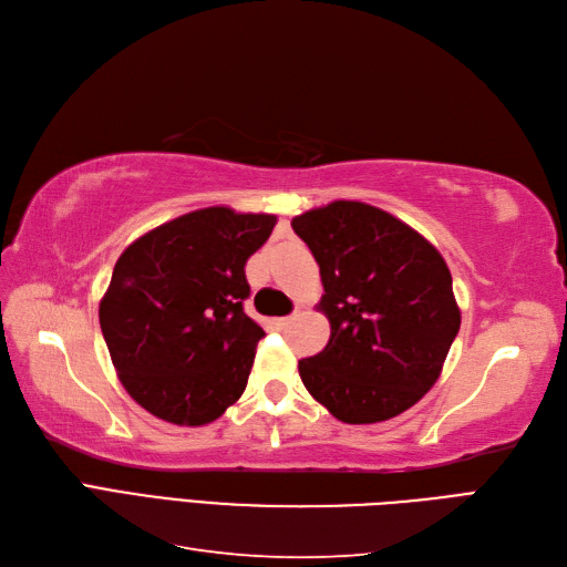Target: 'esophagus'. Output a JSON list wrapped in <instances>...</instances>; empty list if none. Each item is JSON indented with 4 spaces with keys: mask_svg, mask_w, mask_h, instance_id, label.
<instances>
[{
    "mask_svg": "<svg viewBox=\"0 0 567 567\" xmlns=\"http://www.w3.org/2000/svg\"><path fill=\"white\" fill-rule=\"evenodd\" d=\"M290 319H293V317H279V319H274V326H277V329L281 331V329H286V326L290 323Z\"/></svg>",
    "mask_w": 567,
    "mask_h": 567,
    "instance_id": "obj_1",
    "label": "esophagus"
}]
</instances>
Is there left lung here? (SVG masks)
Instances as JSON below:
<instances>
[{
  "instance_id": "1",
  "label": "left lung",
  "mask_w": 567,
  "mask_h": 567,
  "mask_svg": "<svg viewBox=\"0 0 567 567\" xmlns=\"http://www.w3.org/2000/svg\"><path fill=\"white\" fill-rule=\"evenodd\" d=\"M290 227L319 265L329 317L326 348L300 359L312 398L342 423H379L414 406L435 385L461 312L447 262L390 213L333 200Z\"/></svg>"
}]
</instances>
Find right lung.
<instances>
[{"mask_svg": "<svg viewBox=\"0 0 567 567\" xmlns=\"http://www.w3.org/2000/svg\"><path fill=\"white\" fill-rule=\"evenodd\" d=\"M277 217L203 208L136 238L99 305L120 383L148 414L205 425L241 398L262 326L244 312L248 257Z\"/></svg>", "mask_w": 567, "mask_h": 567, "instance_id": "1", "label": "right lung"}]
</instances>
